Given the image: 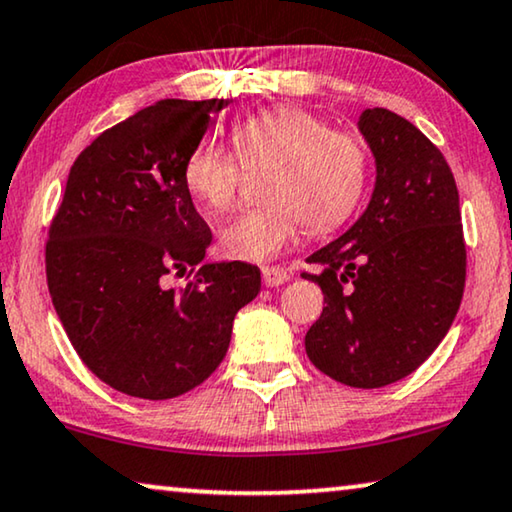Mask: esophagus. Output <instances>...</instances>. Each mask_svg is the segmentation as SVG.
I'll return each mask as SVG.
<instances>
[{"label":"esophagus","instance_id":"esophagus-1","mask_svg":"<svg viewBox=\"0 0 512 512\" xmlns=\"http://www.w3.org/2000/svg\"><path fill=\"white\" fill-rule=\"evenodd\" d=\"M262 280L266 287H278V285H285L287 280H290V273H287L283 266H264Z\"/></svg>","mask_w":512,"mask_h":512}]
</instances>
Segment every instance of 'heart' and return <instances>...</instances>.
<instances>
[{"label": "heart", "instance_id": "b5f03b06", "mask_svg": "<svg viewBox=\"0 0 512 512\" xmlns=\"http://www.w3.org/2000/svg\"><path fill=\"white\" fill-rule=\"evenodd\" d=\"M241 163L225 148L201 143L183 167L187 192L206 211L225 213L236 201L241 164H271L262 206L246 208L220 234L229 259L266 262L299 239L301 229L329 232L343 225L362 199L366 153L355 136L329 132L301 109H271L234 127Z\"/></svg>", "mask_w": 512, "mask_h": 512}]
</instances>
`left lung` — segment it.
I'll return each mask as SVG.
<instances>
[{
    "mask_svg": "<svg viewBox=\"0 0 512 512\" xmlns=\"http://www.w3.org/2000/svg\"><path fill=\"white\" fill-rule=\"evenodd\" d=\"M359 134L376 162L364 213L306 262L325 294L306 355L350 387H385L438 348L462 304L466 248L455 176L401 115L366 109Z\"/></svg>",
    "mask_w": 512,
    "mask_h": 512,
    "instance_id": "1",
    "label": "left lung"
}]
</instances>
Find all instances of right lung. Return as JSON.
<instances>
[{
	"instance_id": "obj_1",
	"label": "right lung",
	"mask_w": 512,
	"mask_h": 512,
	"mask_svg": "<svg viewBox=\"0 0 512 512\" xmlns=\"http://www.w3.org/2000/svg\"><path fill=\"white\" fill-rule=\"evenodd\" d=\"M225 106L160 99L106 129L76 157L50 225L57 318L85 366L129 397L174 399L204 383L262 285L253 264L204 259L213 234L183 181ZM176 275L188 276L181 291Z\"/></svg>"
}]
</instances>
